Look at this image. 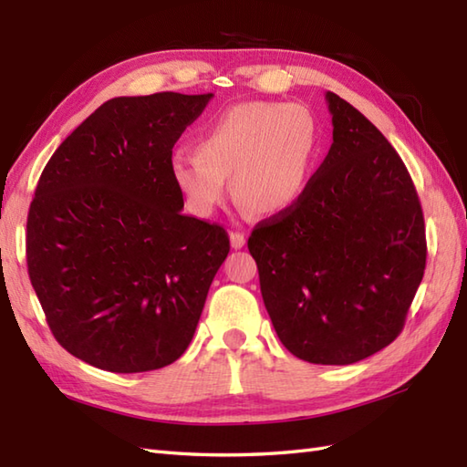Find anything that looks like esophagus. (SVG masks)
Segmentation results:
<instances>
[{"label": "esophagus", "mask_w": 467, "mask_h": 467, "mask_svg": "<svg viewBox=\"0 0 467 467\" xmlns=\"http://www.w3.org/2000/svg\"><path fill=\"white\" fill-rule=\"evenodd\" d=\"M244 243H246V236L243 233H239V231L231 233V246H233V249H243Z\"/></svg>", "instance_id": "obj_1"}]
</instances>
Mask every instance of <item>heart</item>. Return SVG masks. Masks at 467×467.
Listing matches in <instances>:
<instances>
[{
    "mask_svg": "<svg viewBox=\"0 0 467 467\" xmlns=\"http://www.w3.org/2000/svg\"><path fill=\"white\" fill-rule=\"evenodd\" d=\"M317 128L296 104L251 100L213 116L196 138V152L176 150L168 172L188 211L213 216L231 194L259 214L296 204L309 181Z\"/></svg>",
    "mask_w": 467,
    "mask_h": 467,
    "instance_id": "obj_1",
    "label": "heart"
}]
</instances>
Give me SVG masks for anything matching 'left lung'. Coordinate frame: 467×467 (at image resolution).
<instances>
[{"mask_svg":"<svg viewBox=\"0 0 467 467\" xmlns=\"http://www.w3.org/2000/svg\"><path fill=\"white\" fill-rule=\"evenodd\" d=\"M333 144L289 211L254 226L249 251L281 343L351 365L395 341L425 271V224L395 148L333 92Z\"/></svg>","mask_w":467,"mask_h":467,"instance_id":"8db88e82","label":"left lung"}]
</instances>
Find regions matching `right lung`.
<instances>
[{
  "label": "right lung",
  "mask_w": 467,
  "mask_h": 467,
  "mask_svg": "<svg viewBox=\"0 0 467 467\" xmlns=\"http://www.w3.org/2000/svg\"><path fill=\"white\" fill-rule=\"evenodd\" d=\"M213 94L104 102L59 144L29 204L27 273L56 341L112 373L174 363L231 243L186 216L168 172Z\"/></svg>",
  "instance_id": "1"
}]
</instances>
